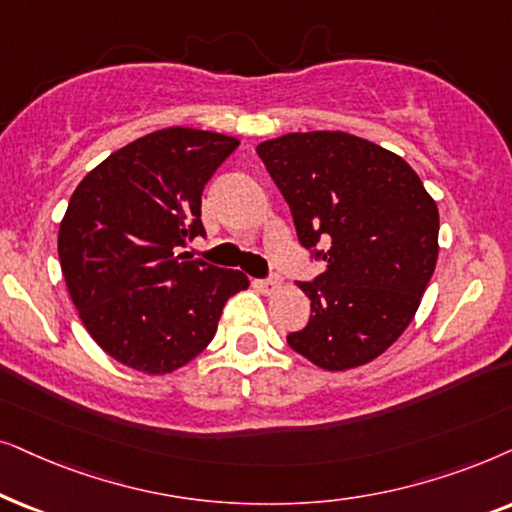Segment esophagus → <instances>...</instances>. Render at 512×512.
Returning <instances> with one entry per match:
<instances>
[{"label": "esophagus", "mask_w": 512, "mask_h": 512, "mask_svg": "<svg viewBox=\"0 0 512 512\" xmlns=\"http://www.w3.org/2000/svg\"><path fill=\"white\" fill-rule=\"evenodd\" d=\"M257 285H260V288H262L264 292H274V290H278V288H281V285H283V278L274 274V276L264 278V281H260Z\"/></svg>", "instance_id": "obj_1"}]
</instances>
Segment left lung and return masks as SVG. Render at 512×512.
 Masks as SVG:
<instances>
[{
	"instance_id": "8db88e82",
	"label": "left lung",
	"mask_w": 512,
	"mask_h": 512,
	"mask_svg": "<svg viewBox=\"0 0 512 512\" xmlns=\"http://www.w3.org/2000/svg\"><path fill=\"white\" fill-rule=\"evenodd\" d=\"M288 201L297 238L325 271L288 344L323 370L370 363L403 335L438 260V206L398 154L342 131L257 145Z\"/></svg>"
}]
</instances>
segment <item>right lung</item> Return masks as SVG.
I'll use <instances>...</instances> for the list:
<instances>
[{"label": "right lung", "mask_w": 512, "mask_h": 512, "mask_svg": "<svg viewBox=\"0 0 512 512\" xmlns=\"http://www.w3.org/2000/svg\"><path fill=\"white\" fill-rule=\"evenodd\" d=\"M236 147L229 135L163 128L109 154L74 189L60 267L81 323L119 363L177 370L215 337L227 299L248 288L241 271L180 252L206 236L203 187Z\"/></svg>", "instance_id": "obj_1"}]
</instances>
